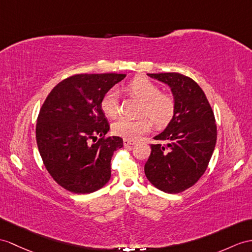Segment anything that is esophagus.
Instances as JSON below:
<instances>
[{"instance_id":"esophagus-1","label":"esophagus","mask_w":252,"mask_h":252,"mask_svg":"<svg viewBox=\"0 0 252 252\" xmlns=\"http://www.w3.org/2000/svg\"><path fill=\"white\" fill-rule=\"evenodd\" d=\"M134 143H136V141L124 139V146H125V147H126V146H131V145H133Z\"/></svg>"}]
</instances>
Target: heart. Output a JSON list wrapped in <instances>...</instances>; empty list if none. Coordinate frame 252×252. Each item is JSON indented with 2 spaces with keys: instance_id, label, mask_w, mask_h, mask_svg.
<instances>
[{
  "instance_id": "heart-1",
  "label": "heart",
  "mask_w": 252,
  "mask_h": 252,
  "mask_svg": "<svg viewBox=\"0 0 252 252\" xmlns=\"http://www.w3.org/2000/svg\"><path fill=\"white\" fill-rule=\"evenodd\" d=\"M126 91L142 101L140 115H146L158 127L168 125L175 113V100L169 93H161L160 89L151 80L139 77L127 85ZM100 108L107 116L113 118L119 113V94L115 88L109 90L100 101ZM152 123L147 118L130 120L120 118L112 124V131L116 136L128 140H138L149 132Z\"/></svg>"
}]
</instances>
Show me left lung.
<instances>
[{
  "label": "left lung",
  "instance_id": "1",
  "mask_svg": "<svg viewBox=\"0 0 252 252\" xmlns=\"http://www.w3.org/2000/svg\"><path fill=\"white\" fill-rule=\"evenodd\" d=\"M168 84L175 113L165 129L154 137L165 144H152L144 172L161 191L179 193L204 174L217 140V126L204 92L191 78L177 72L147 73Z\"/></svg>",
  "mask_w": 252,
  "mask_h": 252
}]
</instances>
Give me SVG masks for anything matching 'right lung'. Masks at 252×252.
Returning <instances> with one entry per match:
<instances>
[{
    "instance_id": "add662e5",
    "label": "right lung",
    "mask_w": 252,
    "mask_h": 252,
    "mask_svg": "<svg viewBox=\"0 0 252 252\" xmlns=\"http://www.w3.org/2000/svg\"><path fill=\"white\" fill-rule=\"evenodd\" d=\"M125 77L71 76L55 85L40 109L36 124L39 154L52 179L70 192H94L111 177V158L123 147V139L105 137L110 125L100 101Z\"/></svg>"
}]
</instances>
